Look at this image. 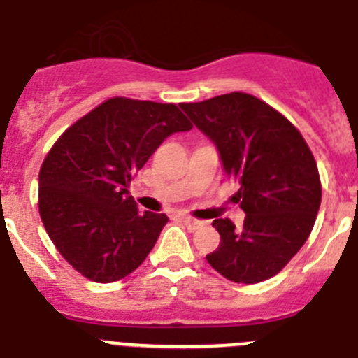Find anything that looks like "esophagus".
I'll list each match as a JSON object with an SVG mask.
<instances>
[{"instance_id":"esophagus-1","label":"esophagus","mask_w":358,"mask_h":358,"mask_svg":"<svg viewBox=\"0 0 358 358\" xmlns=\"http://www.w3.org/2000/svg\"><path fill=\"white\" fill-rule=\"evenodd\" d=\"M181 222L189 229V231H196V229H201L202 225H204V222L192 218V216H181Z\"/></svg>"}]
</instances>
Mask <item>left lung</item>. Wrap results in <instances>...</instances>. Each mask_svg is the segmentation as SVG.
Instances as JSON below:
<instances>
[{
	"instance_id": "obj_1",
	"label": "left lung",
	"mask_w": 358,
	"mask_h": 358,
	"mask_svg": "<svg viewBox=\"0 0 358 358\" xmlns=\"http://www.w3.org/2000/svg\"><path fill=\"white\" fill-rule=\"evenodd\" d=\"M181 108L215 143L247 215L241 229L227 218L213 222L220 245L206 259L238 284L273 277L303 247L320 211V173L309 145L284 115L243 92Z\"/></svg>"
}]
</instances>
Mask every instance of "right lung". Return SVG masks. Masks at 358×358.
I'll list each match as a JSON object with an SVG mask.
<instances>
[{"instance_id": "1", "label": "right lung", "mask_w": 358, "mask_h": 358, "mask_svg": "<svg viewBox=\"0 0 358 358\" xmlns=\"http://www.w3.org/2000/svg\"><path fill=\"white\" fill-rule=\"evenodd\" d=\"M189 129L176 104L113 97L51 147L38 173V211L74 270L108 284L145 261L169 218L138 211L131 179L163 140Z\"/></svg>"}]
</instances>
